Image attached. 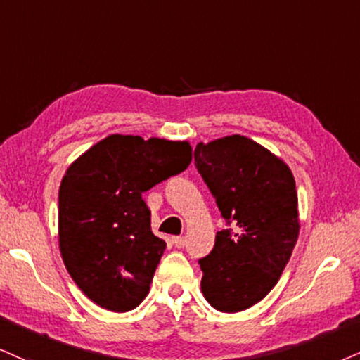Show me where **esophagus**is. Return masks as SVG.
Here are the masks:
<instances>
[{
    "label": "esophagus",
    "instance_id": "esophagus-1",
    "mask_svg": "<svg viewBox=\"0 0 360 360\" xmlns=\"http://www.w3.org/2000/svg\"><path fill=\"white\" fill-rule=\"evenodd\" d=\"M173 245L175 247H179V248H181V247H185V243H187V238L185 237H173Z\"/></svg>",
    "mask_w": 360,
    "mask_h": 360
}]
</instances>
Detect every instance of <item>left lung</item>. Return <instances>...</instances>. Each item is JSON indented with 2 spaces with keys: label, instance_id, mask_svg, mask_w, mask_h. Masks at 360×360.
Segmentation results:
<instances>
[{
  "label": "left lung",
  "instance_id": "8db88e82",
  "mask_svg": "<svg viewBox=\"0 0 360 360\" xmlns=\"http://www.w3.org/2000/svg\"><path fill=\"white\" fill-rule=\"evenodd\" d=\"M193 157L232 225L198 260L203 297L220 312H242L275 287L299 238L294 175L281 157L242 135L200 141Z\"/></svg>",
  "mask_w": 360,
  "mask_h": 360
}]
</instances>
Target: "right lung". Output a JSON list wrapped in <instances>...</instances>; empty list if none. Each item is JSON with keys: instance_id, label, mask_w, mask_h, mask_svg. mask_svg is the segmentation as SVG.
I'll return each mask as SVG.
<instances>
[{"instance_id": "1", "label": "right lung", "mask_w": 360, "mask_h": 360, "mask_svg": "<svg viewBox=\"0 0 360 360\" xmlns=\"http://www.w3.org/2000/svg\"><path fill=\"white\" fill-rule=\"evenodd\" d=\"M192 162L188 141L110 135L65 172L58 243L75 283L96 305L128 312L148 295L167 243L141 193Z\"/></svg>"}]
</instances>
